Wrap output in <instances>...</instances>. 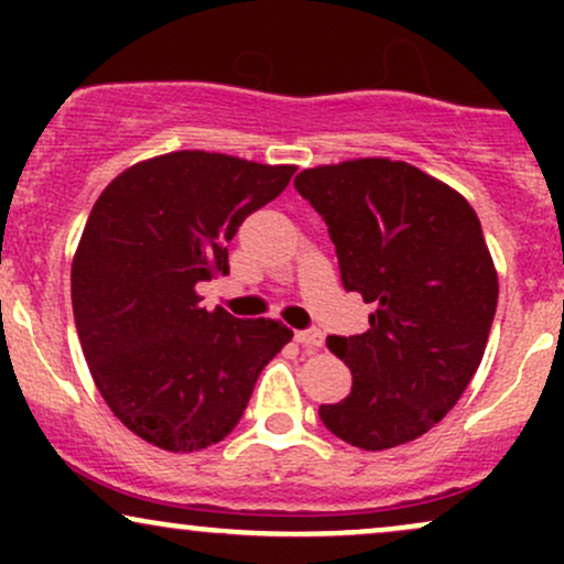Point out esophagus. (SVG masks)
<instances>
[{"instance_id":"1","label":"esophagus","mask_w":564,"mask_h":564,"mask_svg":"<svg viewBox=\"0 0 564 564\" xmlns=\"http://www.w3.org/2000/svg\"><path fill=\"white\" fill-rule=\"evenodd\" d=\"M294 339L300 341V345H302L304 349H310V352H313V349L323 347V334L318 332V328H307V332H296Z\"/></svg>"}]
</instances>
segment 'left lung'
<instances>
[{
	"mask_svg": "<svg viewBox=\"0 0 564 564\" xmlns=\"http://www.w3.org/2000/svg\"><path fill=\"white\" fill-rule=\"evenodd\" d=\"M294 187L326 219L341 286L373 304L366 334L326 339L352 392L321 422L364 451L411 443L458 403L488 345L498 275L480 219L405 161L313 166Z\"/></svg>",
	"mask_w": 564,
	"mask_h": 564,
	"instance_id": "left-lung-1",
	"label": "left lung"
}]
</instances>
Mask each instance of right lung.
Segmentation results:
<instances>
[{
    "label": "right lung",
    "mask_w": 564,
    "mask_h": 564,
    "mask_svg": "<svg viewBox=\"0 0 564 564\" xmlns=\"http://www.w3.org/2000/svg\"><path fill=\"white\" fill-rule=\"evenodd\" d=\"M294 172L174 151L129 166L95 200L70 264L76 332L102 400L145 443L191 453L228 437L294 336L281 321L200 307L196 291L230 273L238 225Z\"/></svg>",
    "instance_id": "right-lung-1"
}]
</instances>
